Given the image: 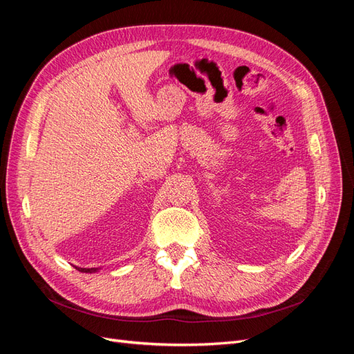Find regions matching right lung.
I'll return each instance as SVG.
<instances>
[{
  "mask_svg": "<svg viewBox=\"0 0 354 354\" xmlns=\"http://www.w3.org/2000/svg\"><path fill=\"white\" fill-rule=\"evenodd\" d=\"M75 269L77 270H80V272H82V273H94V272H99L100 269H97V267H91V269H84V267H75Z\"/></svg>",
  "mask_w": 354,
  "mask_h": 354,
  "instance_id": "add662e5",
  "label": "right lung"
}]
</instances>
